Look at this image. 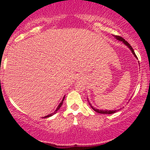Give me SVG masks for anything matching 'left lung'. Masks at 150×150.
<instances>
[{"label": "left lung", "mask_w": 150, "mask_h": 150, "mask_svg": "<svg viewBox=\"0 0 150 150\" xmlns=\"http://www.w3.org/2000/svg\"><path fill=\"white\" fill-rule=\"evenodd\" d=\"M113 37L116 38V39H118V41H121V42H123V43H124L125 45L128 46L129 49H130V51H132V54H133L134 56H135V57L137 58V56H136V55H135V51H134L133 49H132V46H130V44H129L128 42H127L126 41H125V39H123V38H122L121 37H120V36L113 35ZM89 105H90L91 107H92V108L93 110H94V111H95L96 112H97V113H104V114H106V113H107V114H111V113H116V111H117V110H112V111H111V110H109V111H108V110H99V109H97V108H95L93 107V106L90 104H89ZM118 110H120V109H118Z\"/></svg>", "instance_id": "left-lung-1"}]
</instances>
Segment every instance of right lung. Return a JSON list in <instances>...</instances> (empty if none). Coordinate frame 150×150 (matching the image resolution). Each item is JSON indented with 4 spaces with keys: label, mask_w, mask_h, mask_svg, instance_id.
I'll return each mask as SVG.
<instances>
[{
    "label": "right lung",
    "mask_w": 150,
    "mask_h": 150,
    "mask_svg": "<svg viewBox=\"0 0 150 150\" xmlns=\"http://www.w3.org/2000/svg\"><path fill=\"white\" fill-rule=\"evenodd\" d=\"M64 99H65V96H64V97H63V100L61 101V102L59 104V105H58V107H57V108H56V111H54V112L53 113H51V114H49L48 115V116H44V117H43V118H48V117H50V116H53V114H55V113H56V112H57V111L58 109H59L60 108H61V106H62V104H63V101H64Z\"/></svg>",
    "instance_id": "add662e5"
}]
</instances>
